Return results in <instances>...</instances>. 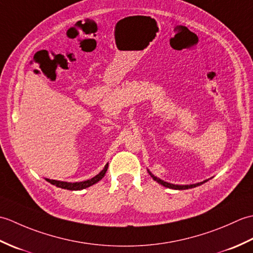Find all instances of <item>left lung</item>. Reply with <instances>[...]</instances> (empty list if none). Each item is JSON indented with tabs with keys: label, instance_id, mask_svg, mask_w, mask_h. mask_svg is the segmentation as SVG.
<instances>
[{
	"label": "left lung",
	"instance_id": "obj_1",
	"mask_svg": "<svg viewBox=\"0 0 253 253\" xmlns=\"http://www.w3.org/2000/svg\"><path fill=\"white\" fill-rule=\"evenodd\" d=\"M149 174L151 175V177L152 178L155 180V181H158L159 184H161V185H163L164 187H168V188H170V189H177V190H184V189H189V188H193V187H197V186H199V185H202L203 182H206L207 180H204V181H202V182H199V184H195V185H182V186H180V185H173V184H169V182H166V181H164V180H161L160 178H157V177L155 176H153L151 173H150L149 171Z\"/></svg>",
	"mask_w": 253,
	"mask_h": 253
}]
</instances>
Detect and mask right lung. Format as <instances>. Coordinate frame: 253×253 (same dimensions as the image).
<instances>
[{
	"mask_svg": "<svg viewBox=\"0 0 253 253\" xmlns=\"http://www.w3.org/2000/svg\"><path fill=\"white\" fill-rule=\"evenodd\" d=\"M107 168H109V164H106L105 168L102 169L98 175L94 176L93 178L88 179V180H84V181H80V182H66V181H57V180H53V179H46V180L49 181L50 184L55 185L56 187L63 188V189H67V190H82V189H84V188L94 185L95 182H98L99 180H101L102 178H103L105 173H106V170H107Z\"/></svg>",
	"mask_w": 253,
	"mask_h": 253,
	"instance_id": "add662e5",
	"label": "right lung"
}]
</instances>
